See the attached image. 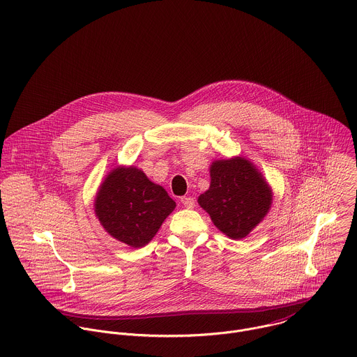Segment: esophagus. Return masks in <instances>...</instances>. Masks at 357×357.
I'll list each match as a JSON object with an SVG mask.
<instances>
[{"instance_id": "obj_1", "label": "esophagus", "mask_w": 357, "mask_h": 357, "mask_svg": "<svg viewBox=\"0 0 357 357\" xmlns=\"http://www.w3.org/2000/svg\"><path fill=\"white\" fill-rule=\"evenodd\" d=\"M181 204H183L185 208H188V209H192V208L195 206L194 198H191V197H183V198H181Z\"/></svg>"}]
</instances>
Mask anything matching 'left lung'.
I'll list each match as a JSON object with an SVG mask.
<instances>
[{"label":"left lung","instance_id":"8db88e82","mask_svg":"<svg viewBox=\"0 0 357 357\" xmlns=\"http://www.w3.org/2000/svg\"><path fill=\"white\" fill-rule=\"evenodd\" d=\"M273 192L256 166L241 156L211 165V187L198 204L213 225L233 239L245 238L267 215Z\"/></svg>","mask_w":357,"mask_h":357}]
</instances>
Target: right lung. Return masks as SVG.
<instances>
[{
    "label": "right lung",
    "instance_id": "right-lung-1",
    "mask_svg": "<svg viewBox=\"0 0 357 357\" xmlns=\"http://www.w3.org/2000/svg\"><path fill=\"white\" fill-rule=\"evenodd\" d=\"M94 208L108 234L131 248H141L155 237L176 202L142 170L118 166L100 185Z\"/></svg>",
    "mask_w": 357,
    "mask_h": 357
}]
</instances>
